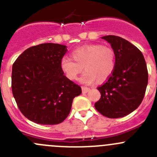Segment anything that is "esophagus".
I'll list each match as a JSON object with an SVG mask.
<instances>
[{
  "label": "esophagus",
  "mask_w": 157,
  "mask_h": 157,
  "mask_svg": "<svg viewBox=\"0 0 157 157\" xmlns=\"http://www.w3.org/2000/svg\"><path fill=\"white\" fill-rule=\"evenodd\" d=\"M89 90H90V88L87 87V86H82V91H83V93H87Z\"/></svg>",
  "instance_id": "34e87169"
}]
</instances>
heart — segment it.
Masks as SVG:
<instances>
[{
	"instance_id": "1",
	"label": "heart",
	"mask_w": 157,
	"mask_h": 157,
	"mask_svg": "<svg viewBox=\"0 0 157 157\" xmlns=\"http://www.w3.org/2000/svg\"><path fill=\"white\" fill-rule=\"evenodd\" d=\"M71 55L73 59L64 57L60 63L61 71L69 80H77L84 67L86 71L80 78L83 83L90 84L96 80L103 82L115 69V53L108 45H84L73 51Z\"/></svg>"
}]
</instances>
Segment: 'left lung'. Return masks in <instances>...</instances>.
Segmentation results:
<instances>
[{"label": "left lung", "mask_w": 157, "mask_h": 157, "mask_svg": "<svg viewBox=\"0 0 157 157\" xmlns=\"http://www.w3.org/2000/svg\"><path fill=\"white\" fill-rule=\"evenodd\" d=\"M115 53V67L106 81L97 87L101 97L96 110L105 117L118 118L128 115L141 103L148 83L143 54L125 39L115 36L102 37Z\"/></svg>", "instance_id": "8db88e82"}]
</instances>
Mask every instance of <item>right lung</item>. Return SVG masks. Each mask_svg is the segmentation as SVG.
I'll return each mask as SVG.
<instances>
[{
    "mask_svg": "<svg viewBox=\"0 0 157 157\" xmlns=\"http://www.w3.org/2000/svg\"><path fill=\"white\" fill-rule=\"evenodd\" d=\"M66 45L42 43L23 52L13 64L11 87L20 112L40 124H58L68 116L81 87L61 71Z\"/></svg>",
    "mask_w": 157,
    "mask_h": 157,
    "instance_id": "obj_1",
    "label": "right lung"
}]
</instances>
